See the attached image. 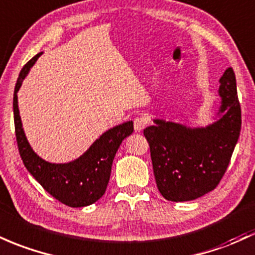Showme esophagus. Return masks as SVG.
<instances>
[{
    "label": "esophagus",
    "mask_w": 255,
    "mask_h": 255,
    "mask_svg": "<svg viewBox=\"0 0 255 255\" xmlns=\"http://www.w3.org/2000/svg\"><path fill=\"white\" fill-rule=\"evenodd\" d=\"M147 123H149V119L146 116L135 117L134 119V129H135V132H140V130L144 129Z\"/></svg>",
    "instance_id": "obj_1"
}]
</instances>
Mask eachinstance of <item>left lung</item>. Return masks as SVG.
<instances>
[{
	"instance_id": "left-lung-1",
	"label": "left lung",
	"mask_w": 255,
	"mask_h": 255,
	"mask_svg": "<svg viewBox=\"0 0 255 255\" xmlns=\"http://www.w3.org/2000/svg\"><path fill=\"white\" fill-rule=\"evenodd\" d=\"M219 119L187 127L155 119L144 129L158 191L173 202L192 201L214 190L225 174L241 132L236 77L228 68L219 80Z\"/></svg>"
}]
</instances>
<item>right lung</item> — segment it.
Masks as SVG:
<instances>
[{
    "label": "right lung",
    "mask_w": 255,
    "mask_h": 255,
    "mask_svg": "<svg viewBox=\"0 0 255 255\" xmlns=\"http://www.w3.org/2000/svg\"><path fill=\"white\" fill-rule=\"evenodd\" d=\"M41 54L38 53L25 64L14 88L13 113L19 153L30 174L59 202L74 208L89 206L105 194L114 157L123 139L133 133V122H125L106 130L83 155L68 163H50L41 158L25 136L16 96L24 78Z\"/></svg>",
    "instance_id": "obj_1"
}]
</instances>
